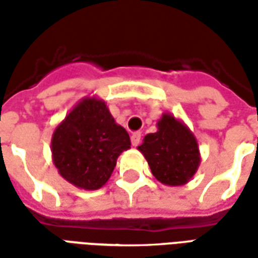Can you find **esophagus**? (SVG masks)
<instances>
[{"label":"esophagus","mask_w":258,"mask_h":258,"mask_svg":"<svg viewBox=\"0 0 258 258\" xmlns=\"http://www.w3.org/2000/svg\"><path fill=\"white\" fill-rule=\"evenodd\" d=\"M141 137H142V134H141V133H134V134L131 135V144H133V146L140 145Z\"/></svg>","instance_id":"esophagus-1"}]
</instances>
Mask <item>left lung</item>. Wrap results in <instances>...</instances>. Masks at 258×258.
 I'll use <instances>...</instances> for the list:
<instances>
[{
	"label": "left lung",
	"instance_id": "8db88e82",
	"mask_svg": "<svg viewBox=\"0 0 258 258\" xmlns=\"http://www.w3.org/2000/svg\"><path fill=\"white\" fill-rule=\"evenodd\" d=\"M156 127V133L145 135L138 151L159 182L167 186L188 184L200 164L196 137L182 120L171 113H163Z\"/></svg>",
	"mask_w": 258,
	"mask_h": 258
}]
</instances>
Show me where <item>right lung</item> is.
<instances>
[{"label": "right lung", "instance_id": "obj_1", "mask_svg": "<svg viewBox=\"0 0 258 258\" xmlns=\"http://www.w3.org/2000/svg\"><path fill=\"white\" fill-rule=\"evenodd\" d=\"M124 127L116 123L106 102L85 96L55 127L52 162L60 177L80 189L95 190L110 178L117 157L130 149Z\"/></svg>", "mask_w": 258, "mask_h": 258}]
</instances>
